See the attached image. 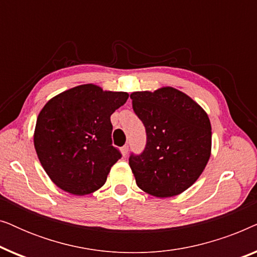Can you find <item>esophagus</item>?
<instances>
[{
    "instance_id": "34e87169",
    "label": "esophagus",
    "mask_w": 257,
    "mask_h": 257,
    "mask_svg": "<svg viewBox=\"0 0 257 257\" xmlns=\"http://www.w3.org/2000/svg\"><path fill=\"white\" fill-rule=\"evenodd\" d=\"M120 151H121V156L122 157H126V156H127V153H128V146L127 145L122 146L121 149H120Z\"/></svg>"
}]
</instances>
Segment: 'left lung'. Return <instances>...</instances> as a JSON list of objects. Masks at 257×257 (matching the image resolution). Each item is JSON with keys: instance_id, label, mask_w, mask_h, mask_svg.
<instances>
[{"instance_id": "obj_1", "label": "left lung", "mask_w": 257, "mask_h": 257, "mask_svg": "<svg viewBox=\"0 0 257 257\" xmlns=\"http://www.w3.org/2000/svg\"><path fill=\"white\" fill-rule=\"evenodd\" d=\"M133 111L146 128L147 143L128 164L140 189L170 198L191 187L212 152V126L206 111L172 86L131 93Z\"/></svg>"}]
</instances>
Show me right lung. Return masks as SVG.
Instances as JSON below:
<instances>
[{
	"label": "right lung",
	"instance_id": "obj_1",
	"mask_svg": "<svg viewBox=\"0 0 257 257\" xmlns=\"http://www.w3.org/2000/svg\"><path fill=\"white\" fill-rule=\"evenodd\" d=\"M127 92L83 84L51 98L37 117L34 145L51 181L73 195L96 192L121 154L112 146L111 114Z\"/></svg>",
	"mask_w": 257,
	"mask_h": 257
}]
</instances>
